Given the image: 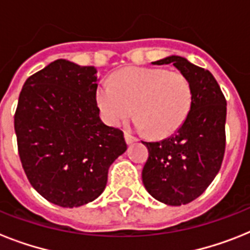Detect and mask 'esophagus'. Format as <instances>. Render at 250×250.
Listing matches in <instances>:
<instances>
[{
  "label": "esophagus",
  "instance_id": "esophagus-1",
  "mask_svg": "<svg viewBox=\"0 0 250 250\" xmlns=\"http://www.w3.org/2000/svg\"><path fill=\"white\" fill-rule=\"evenodd\" d=\"M125 143H127V144H128V145L133 144V143H135V141H137L136 137L131 136V135H129V133H125Z\"/></svg>",
  "mask_w": 250,
  "mask_h": 250
}]
</instances>
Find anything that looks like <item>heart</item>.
Here are the masks:
<instances>
[{"mask_svg":"<svg viewBox=\"0 0 250 250\" xmlns=\"http://www.w3.org/2000/svg\"><path fill=\"white\" fill-rule=\"evenodd\" d=\"M96 101L104 121L119 125L132 111L136 129L168 136L184 123L192 106V88L186 76L166 68L128 67L102 82Z\"/></svg>","mask_w":250,"mask_h":250,"instance_id":"obj_1","label":"heart"}]
</instances>
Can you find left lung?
Returning <instances> with one entry per match:
<instances>
[{"instance_id":"left-lung-1","label":"left lung","mask_w":250,"mask_h":250,"mask_svg":"<svg viewBox=\"0 0 250 250\" xmlns=\"http://www.w3.org/2000/svg\"><path fill=\"white\" fill-rule=\"evenodd\" d=\"M172 63L192 88L189 114L175 135L160 143H144L149 157L143 168L145 189L171 206L193 201L221 168L226 148V98L211 72L180 56L152 62Z\"/></svg>"}]
</instances>
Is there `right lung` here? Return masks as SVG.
<instances>
[{"label": "right lung", "mask_w": 250, "mask_h": 250, "mask_svg": "<svg viewBox=\"0 0 250 250\" xmlns=\"http://www.w3.org/2000/svg\"><path fill=\"white\" fill-rule=\"evenodd\" d=\"M97 70L57 60L25 80L14 127L31 186L62 208L100 196L110 165L127 150L121 129L106 125L96 102Z\"/></svg>", "instance_id": "obj_1"}]
</instances>
